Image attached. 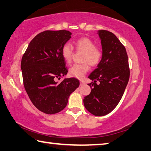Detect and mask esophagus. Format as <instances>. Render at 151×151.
Listing matches in <instances>:
<instances>
[{
    "mask_svg": "<svg viewBox=\"0 0 151 151\" xmlns=\"http://www.w3.org/2000/svg\"><path fill=\"white\" fill-rule=\"evenodd\" d=\"M85 84V82H83V81H81V85H84Z\"/></svg>",
    "mask_w": 151,
    "mask_h": 151,
    "instance_id": "1",
    "label": "esophagus"
}]
</instances>
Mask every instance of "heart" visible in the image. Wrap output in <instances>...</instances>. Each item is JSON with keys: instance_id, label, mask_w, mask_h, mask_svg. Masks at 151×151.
Listing matches in <instances>:
<instances>
[{"instance_id": "1", "label": "heart", "mask_w": 151, "mask_h": 151, "mask_svg": "<svg viewBox=\"0 0 151 151\" xmlns=\"http://www.w3.org/2000/svg\"><path fill=\"white\" fill-rule=\"evenodd\" d=\"M75 46L77 51L84 52L83 57V64H74L69 69L68 73L71 76L79 79L84 78L86 73L89 70V66H97L102 60L103 53L99 48L95 47V43L87 37H83L78 39L75 42ZM73 47L69 43H66L62 48V56L64 60L67 64H70L73 56Z\"/></svg>"}]
</instances>
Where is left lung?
<instances>
[{
	"instance_id": "1",
	"label": "left lung",
	"mask_w": 151,
	"mask_h": 151,
	"mask_svg": "<svg viewBox=\"0 0 151 151\" xmlns=\"http://www.w3.org/2000/svg\"><path fill=\"white\" fill-rule=\"evenodd\" d=\"M102 46V60L88 78L93 81L90 94L85 97V108L96 116L109 114L119 104L130 78L125 47L113 33L98 31ZM99 81L100 83H96Z\"/></svg>"
}]
</instances>
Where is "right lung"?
Wrapping results in <instances>:
<instances>
[{
	"label": "right lung",
	"mask_w": 151,
	"mask_h": 151,
	"mask_svg": "<svg viewBox=\"0 0 151 151\" xmlns=\"http://www.w3.org/2000/svg\"><path fill=\"white\" fill-rule=\"evenodd\" d=\"M72 33L66 30L44 31L30 42L21 60L23 85L31 101L40 111L54 114L65 108L70 95L80 83L64 78L68 70L62 56Z\"/></svg>",
	"instance_id": "obj_1"
}]
</instances>
